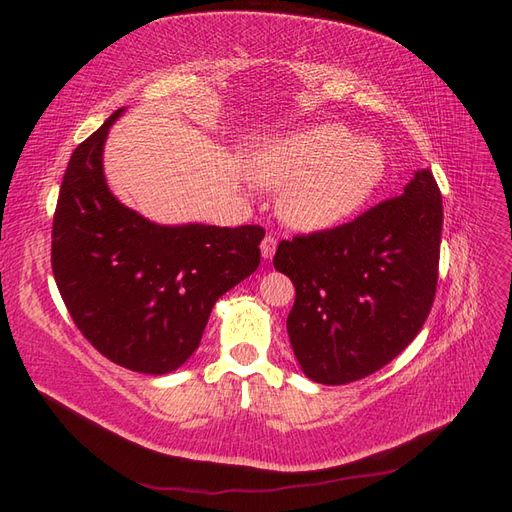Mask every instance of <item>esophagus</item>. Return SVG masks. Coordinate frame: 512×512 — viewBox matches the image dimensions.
<instances>
[{
  "mask_svg": "<svg viewBox=\"0 0 512 512\" xmlns=\"http://www.w3.org/2000/svg\"><path fill=\"white\" fill-rule=\"evenodd\" d=\"M275 250H277V239L273 237V235H267L265 239H262V243H260V252H262V258H273V254H275Z\"/></svg>",
  "mask_w": 512,
  "mask_h": 512,
  "instance_id": "esophagus-1",
  "label": "esophagus"
}]
</instances>
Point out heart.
Masks as SVG:
<instances>
[{
  "label": "heart",
  "instance_id": "b5f03b06",
  "mask_svg": "<svg viewBox=\"0 0 512 512\" xmlns=\"http://www.w3.org/2000/svg\"><path fill=\"white\" fill-rule=\"evenodd\" d=\"M384 170L382 147L369 138H354L339 123H318L271 138L252 160V179L280 190V218L305 232L348 220L374 194Z\"/></svg>",
  "mask_w": 512,
  "mask_h": 512
}]
</instances>
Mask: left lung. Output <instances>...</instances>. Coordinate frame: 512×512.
Returning <instances> with one entry per match:
<instances>
[{
  "label": "left lung",
  "mask_w": 512,
  "mask_h": 512,
  "mask_svg": "<svg viewBox=\"0 0 512 512\" xmlns=\"http://www.w3.org/2000/svg\"><path fill=\"white\" fill-rule=\"evenodd\" d=\"M440 237L442 194L421 168L401 196L277 245L273 267L297 292L290 346L309 380H361L412 342L436 297Z\"/></svg>",
  "instance_id": "left-lung-1"
}]
</instances>
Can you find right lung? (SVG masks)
Wrapping results in <instances>:
<instances>
[{
	"instance_id": "obj_1",
	"label": "right lung",
	"mask_w": 512,
	"mask_h": 512,
	"mask_svg": "<svg viewBox=\"0 0 512 512\" xmlns=\"http://www.w3.org/2000/svg\"><path fill=\"white\" fill-rule=\"evenodd\" d=\"M119 108L74 149L53 218L51 265L79 331L106 359L162 376L196 352L222 294L260 265V226L156 224L108 190L102 153Z\"/></svg>"
}]
</instances>
